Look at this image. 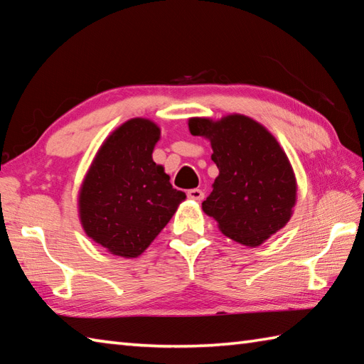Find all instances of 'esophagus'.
Returning <instances> with one entry per match:
<instances>
[{
  "label": "esophagus",
  "mask_w": 364,
  "mask_h": 364,
  "mask_svg": "<svg viewBox=\"0 0 364 364\" xmlns=\"http://www.w3.org/2000/svg\"><path fill=\"white\" fill-rule=\"evenodd\" d=\"M188 197L191 200H196V202H202V200L205 198V194L202 189H189L188 191Z\"/></svg>",
  "instance_id": "1"
}]
</instances>
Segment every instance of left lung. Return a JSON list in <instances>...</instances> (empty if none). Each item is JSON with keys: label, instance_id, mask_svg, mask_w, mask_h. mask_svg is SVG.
Returning a JSON list of instances; mask_svg holds the SVG:
<instances>
[{"label": "left lung", "instance_id": "1", "mask_svg": "<svg viewBox=\"0 0 364 364\" xmlns=\"http://www.w3.org/2000/svg\"><path fill=\"white\" fill-rule=\"evenodd\" d=\"M192 136L211 142L219 168L213 192L202 203L233 241L258 247L289 222L297 202V180L282 145L259 122L244 114L219 120L191 117Z\"/></svg>", "mask_w": 364, "mask_h": 364}]
</instances>
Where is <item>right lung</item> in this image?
I'll use <instances>...</instances> for the list:
<instances>
[{"label":"right lung","instance_id":"1","mask_svg":"<svg viewBox=\"0 0 364 364\" xmlns=\"http://www.w3.org/2000/svg\"><path fill=\"white\" fill-rule=\"evenodd\" d=\"M159 127L129 119L105 139L78 194L80 222L92 241L122 258H137L164 228L186 194L153 161Z\"/></svg>","mask_w":364,"mask_h":364}]
</instances>
